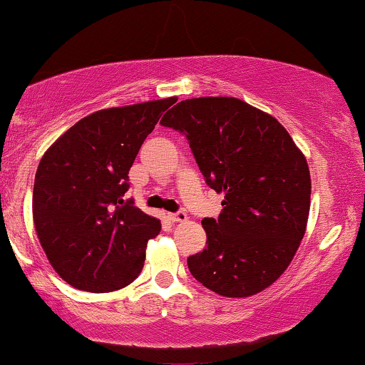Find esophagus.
Returning <instances> with one entry per match:
<instances>
[{
  "instance_id": "esophagus-1",
  "label": "esophagus",
  "mask_w": 365,
  "mask_h": 365,
  "mask_svg": "<svg viewBox=\"0 0 365 365\" xmlns=\"http://www.w3.org/2000/svg\"><path fill=\"white\" fill-rule=\"evenodd\" d=\"M168 219L172 220V222H185L188 217L185 212H177V214H168Z\"/></svg>"
}]
</instances>
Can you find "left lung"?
Returning <instances> with one entry per match:
<instances>
[{"label":"left lung","instance_id":"1","mask_svg":"<svg viewBox=\"0 0 365 365\" xmlns=\"http://www.w3.org/2000/svg\"><path fill=\"white\" fill-rule=\"evenodd\" d=\"M163 126L187 136L207 185L224 193L219 219H204L207 247L188 257L198 283L227 298L271 286L297 255L310 214L305 155L278 119L236 98H193Z\"/></svg>","mask_w":365,"mask_h":365}]
</instances>
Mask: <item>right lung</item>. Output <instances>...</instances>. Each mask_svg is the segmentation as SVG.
<instances>
[{"mask_svg": "<svg viewBox=\"0 0 365 365\" xmlns=\"http://www.w3.org/2000/svg\"><path fill=\"white\" fill-rule=\"evenodd\" d=\"M177 98L101 109L68 128L41 156L34 224L60 278L91 293L121 289L140 276L158 219L124 200L143 141Z\"/></svg>", "mask_w": 365, "mask_h": 365, "instance_id": "add662e5", "label": "right lung"}]
</instances>
